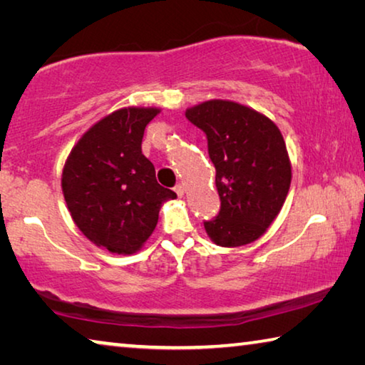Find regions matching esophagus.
<instances>
[{"instance_id": "34e87169", "label": "esophagus", "mask_w": 365, "mask_h": 365, "mask_svg": "<svg viewBox=\"0 0 365 365\" xmlns=\"http://www.w3.org/2000/svg\"><path fill=\"white\" fill-rule=\"evenodd\" d=\"M174 190H175V193H177L178 196H180V197L183 196V185H180V183L175 185V188H174Z\"/></svg>"}]
</instances>
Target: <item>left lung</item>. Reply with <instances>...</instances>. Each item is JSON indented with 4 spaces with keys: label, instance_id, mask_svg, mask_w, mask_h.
<instances>
[{
    "label": "left lung",
    "instance_id": "8db88e82",
    "mask_svg": "<svg viewBox=\"0 0 365 365\" xmlns=\"http://www.w3.org/2000/svg\"><path fill=\"white\" fill-rule=\"evenodd\" d=\"M185 115L205 132L215 168L220 209L205 220L207 235L225 248L255 242L279 215L292 183L280 130L265 115L232 101H206Z\"/></svg>",
    "mask_w": 365,
    "mask_h": 365
}]
</instances>
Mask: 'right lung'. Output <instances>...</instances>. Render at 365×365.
<instances>
[{"label":"right lung","mask_w":365,"mask_h":365,"mask_svg":"<svg viewBox=\"0 0 365 365\" xmlns=\"http://www.w3.org/2000/svg\"><path fill=\"white\" fill-rule=\"evenodd\" d=\"M159 109L125 108L104 117L73 146L63 170V191L76 225L90 242L117 255L141 248L163 201L177 195L160 187L141 153L145 128Z\"/></svg>","instance_id":"1"}]
</instances>
